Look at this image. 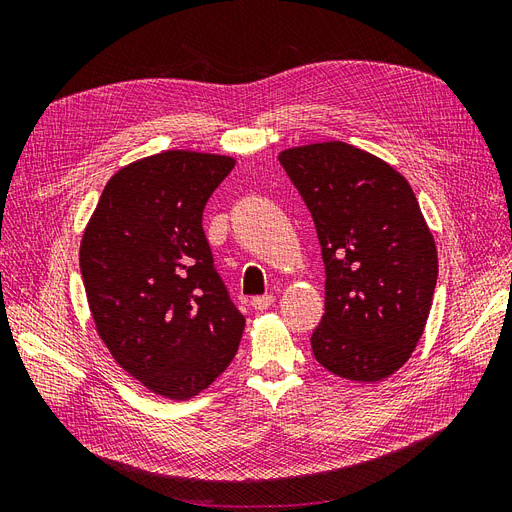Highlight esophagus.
Listing matches in <instances>:
<instances>
[{
  "instance_id": "obj_1",
  "label": "esophagus",
  "mask_w": 512,
  "mask_h": 512,
  "mask_svg": "<svg viewBox=\"0 0 512 512\" xmlns=\"http://www.w3.org/2000/svg\"><path fill=\"white\" fill-rule=\"evenodd\" d=\"M273 303H275L273 294H258V297L252 299V307L260 309V312H262V309H269Z\"/></svg>"
}]
</instances>
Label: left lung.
I'll use <instances>...</instances> for the list:
<instances>
[{
    "mask_svg": "<svg viewBox=\"0 0 512 512\" xmlns=\"http://www.w3.org/2000/svg\"><path fill=\"white\" fill-rule=\"evenodd\" d=\"M316 226L324 316L316 361L339 378L376 382L421 339L438 282V254L408 181L346 143L280 153Z\"/></svg>",
    "mask_w": 512,
    "mask_h": 512,
    "instance_id": "8db88e82",
    "label": "left lung"
}]
</instances>
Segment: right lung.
<instances>
[{
	"instance_id": "1",
	"label": "right lung",
	"mask_w": 512,
	"mask_h": 512,
	"mask_svg": "<svg viewBox=\"0 0 512 512\" xmlns=\"http://www.w3.org/2000/svg\"><path fill=\"white\" fill-rule=\"evenodd\" d=\"M235 160L164 151L106 183L81 243L91 316L151 393L190 399L235 359L245 316L213 265L203 211Z\"/></svg>"
}]
</instances>
